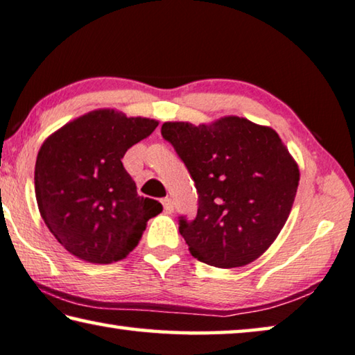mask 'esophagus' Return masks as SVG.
Wrapping results in <instances>:
<instances>
[{
  "instance_id": "obj_1",
  "label": "esophagus",
  "mask_w": 355,
  "mask_h": 355,
  "mask_svg": "<svg viewBox=\"0 0 355 355\" xmlns=\"http://www.w3.org/2000/svg\"><path fill=\"white\" fill-rule=\"evenodd\" d=\"M162 202V207H164V213H167V215H171V213L173 211V202L171 198H164L161 200Z\"/></svg>"
}]
</instances>
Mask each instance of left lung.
I'll use <instances>...</instances> for the list:
<instances>
[{
  "label": "left lung",
  "mask_w": 355,
  "mask_h": 355,
  "mask_svg": "<svg viewBox=\"0 0 355 355\" xmlns=\"http://www.w3.org/2000/svg\"><path fill=\"white\" fill-rule=\"evenodd\" d=\"M161 136L198 191L196 218L178 216L191 254L219 268L246 266L261 256L283 229L300 180L278 134L226 116L213 125L164 123Z\"/></svg>",
  "instance_id": "1"
}]
</instances>
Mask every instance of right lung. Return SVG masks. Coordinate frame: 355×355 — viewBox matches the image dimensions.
<instances>
[{"label": "right lung", "mask_w": 355, "mask_h": 355, "mask_svg": "<svg viewBox=\"0 0 355 355\" xmlns=\"http://www.w3.org/2000/svg\"><path fill=\"white\" fill-rule=\"evenodd\" d=\"M157 126L148 118L96 110L67 123L39 150L36 200L55 239L77 257L110 263L136 248L147 221L162 211L142 198L123 156Z\"/></svg>", "instance_id": "right-lung-1"}]
</instances>
